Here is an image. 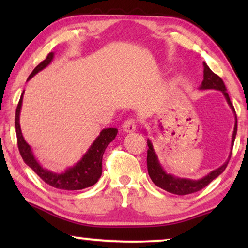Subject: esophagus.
Returning <instances> with one entry per match:
<instances>
[{
  "mask_svg": "<svg viewBox=\"0 0 248 248\" xmlns=\"http://www.w3.org/2000/svg\"><path fill=\"white\" fill-rule=\"evenodd\" d=\"M122 128H123V131L126 132V133H133V132L135 131V128H137V123H135V120H133V118H130V120L125 121Z\"/></svg>",
  "mask_w": 248,
  "mask_h": 248,
  "instance_id": "34e87169",
  "label": "esophagus"
}]
</instances>
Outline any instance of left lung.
Masks as SVG:
<instances>
[{
	"mask_svg": "<svg viewBox=\"0 0 248 248\" xmlns=\"http://www.w3.org/2000/svg\"><path fill=\"white\" fill-rule=\"evenodd\" d=\"M203 81L200 86L199 89L204 90V89H215V90H220L222 93L223 96H225L227 103H228L229 107L232 108V110L235 113V127H233L232 132V148H230V154L229 157L227 159L225 164L220 166L219 168L215 169L211 172H209L208 175L204 176V177L200 179H189V178H181L176 177V176L168 174V172L165 171V169L162 168L160 162L158 160L157 154L155 152L154 145H152V142L150 139H148V155H147V165H148V172L149 176H150L151 181L155 183L158 187H160L165 191L169 193H172V194L177 195H186V194H192V193H195L200 191V189L204 188L205 186H208L210 183H211L213 179L218 177L220 174H222L223 170H225L227 165H228L230 155H232V150L233 147V142H235L236 133H237V117H236V111L235 108H233L232 101H230L229 94L227 93V89L225 83H223L222 79L220 77L217 76L216 73H213L210 67L206 65L205 62H203Z\"/></svg>",
	"mask_w": 248,
	"mask_h": 248,
	"instance_id": "8db88e82",
	"label": "left lung"
}]
</instances>
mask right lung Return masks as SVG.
<instances>
[{"mask_svg":"<svg viewBox=\"0 0 248 248\" xmlns=\"http://www.w3.org/2000/svg\"><path fill=\"white\" fill-rule=\"evenodd\" d=\"M54 59V53L50 52L42 63L38 64L30 74L28 80L31 79L33 76L48 66ZM27 80V81H28ZM25 93V91H23ZM23 93L20 97L19 104L16 110V139H18V148L20 155L23 161L43 179L47 184L59 189H65V191H77V189H83L90 187L96 184L98 179L100 178L103 172V155L106 150L107 145L116 138L117 128L108 127L101 130L96 140L93 142L88 151L82 155V158L72 167H69L66 170L62 172H53L48 169L44 168L42 165L37 161L33 155V152L30 145L27 143L23 139L21 127H20V111H21Z\"/></svg>","mask_w":248,"mask_h":248,"instance_id":"right-lung-1","label":"right lung"}]
</instances>
